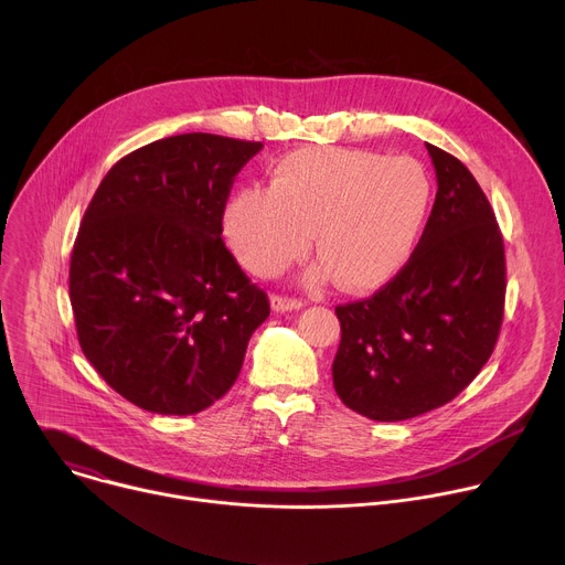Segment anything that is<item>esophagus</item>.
<instances>
[{"instance_id":"1","label":"esophagus","mask_w":565,"mask_h":565,"mask_svg":"<svg viewBox=\"0 0 565 565\" xmlns=\"http://www.w3.org/2000/svg\"><path fill=\"white\" fill-rule=\"evenodd\" d=\"M270 303H273V310H277V312L299 310V308L303 306V301H301V299H292V297H281V295H275V297L270 299Z\"/></svg>"}]
</instances>
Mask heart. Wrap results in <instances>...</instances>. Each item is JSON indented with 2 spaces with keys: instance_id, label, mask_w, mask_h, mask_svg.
<instances>
[{
  "instance_id": "1",
  "label": "heart",
  "mask_w": 565,
  "mask_h": 565,
  "mask_svg": "<svg viewBox=\"0 0 565 565\" xmlns=\"http://www.w3.org/2000/svg\"><path fill=\"white\" fill-rule=\"evenodd\" d=\"M431 196V177L412 156L301 147L277 160L266 190L227 199L223 234L250 273L273 277L308 250L315 230L321 264L310 279L371 292L409 262Z\"/></svg>"
}]
</instances>
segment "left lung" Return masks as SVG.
<instances>
[{
	"label": "left lung",
	"instance_id": "obj_1",
	"mask_svg": "<svg viewBox=\"0 0 565 565\" xmlns=\"http://www.w3.org/2000/svg\"><path fill=\"white\" fill-rule=\"evenodd\" d=\"M438 192L409 262L373 297L335 308L342 340L333 384L377 423L423 416L454 399L499 340L505 250L471 172L427 142Z\"/></svg>",
	"mask_w": 565,
	"mask_h": 565
}]
</instances>
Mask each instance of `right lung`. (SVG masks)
Wrapping results in <instances>:
<instances>
[{
    "mask_svg": "<svg viewBox=\"0 0 565 565\" xmlns=\"http://www.w3.org/2000/svg\"><path fill=\"white\" fill-rule=\"evenodd\" d=\"M262 147L214 134L149 142L118 160L85 212L68 270L77 340L145 412L214 405L270 315L221 238L232 181Z\"/></svg>",
    "mask_w": 565,
    "mask_h": 565,
    "instance_id": "1",
    "label": "right lung"
}]
</instances>
